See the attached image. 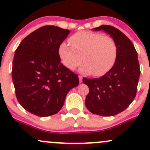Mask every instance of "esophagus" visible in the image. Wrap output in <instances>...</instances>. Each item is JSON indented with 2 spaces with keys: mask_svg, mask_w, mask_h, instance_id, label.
Wrapping results in <instances>:
<instances>
[{
  "mask_svg": "<svg viewBox=\"0 0 150 150\" xmlns=\"http://www.w3.org/2000/svg\"><path fill=\"white\" fill-rule=\"evenodd\" d=\"M78 77H79V81H80V83L81 82H82V77L81 76V75H79Z\"/></svg>",
  "mask_w": 150,
  "mask_h": 150,
  "instance_id": "34e87169",
  "label": "esophagus"
}]
</instances>
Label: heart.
<instances>
[{
    "mask_svg": "<svg viewBox=\"0 0 150 150\" xmlns=\"http://www.w3.org/2000/svg\"><path fill=\"white\" fill-rule=\"evenodd\" d=\"M71 46L66 42L60 44L58 54L63 64L73 70L81 64L82 73L101 76L109 71L118 58V46L110 36L100 32H80L70 37Z\"/></svg>",
    "mask_w": 150,
    "mask_h": 150,
    "instance_id": "b5f03b06",
    "label": "heart"
}]
</instances>
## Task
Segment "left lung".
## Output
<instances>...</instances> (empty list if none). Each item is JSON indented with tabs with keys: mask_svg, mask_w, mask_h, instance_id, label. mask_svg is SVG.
<instances>
[{
	"mask_svg": "<svg viewBox=\"0 0 150 150\" xmlns=\"http://www.w3.org/2000/svg\"><path fill=\"white\" fill-rule=\"evenodd\" d=\"M104 30L116 41L118 58L113 67L99 78L82 81L89 88L85 106L90 112L112 116L123 111L134 100L140 75L137 53L133 44L119 30L110 25L94 29Z\"/></svg>",
	"mask_w": 150,
	"mask_h": 150,
	"instance_id": "obj_1",
	"label": "left lung"
}]
</instances>
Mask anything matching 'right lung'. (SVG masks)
Instances as JSON below:
<instances>
[{"label": "right lung", "mask_w": 150, "mask_h": 150, "mask_svg": "<svg viewBox=\"0 0 150 150\" xmlns=\"http://www.w3.org/2000/svg\"><path fill=\"white\" fill-rule=\"evenodd\" d=\"M70 31L46 25L27 36L17 48L12 78L18 102L40 117L57 113L69 91L79 85L77 74L61 63L60 44Z\"/></svg>", "instance_id": "obj_1"}]
</instances>
